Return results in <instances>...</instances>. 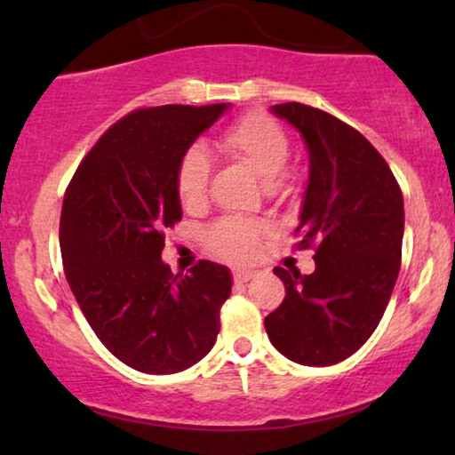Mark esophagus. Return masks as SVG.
I'll return each instance as SVG.
<instances>
[{
  "label": "esophagus",
  "mask_w": 455,
  "mask_h": 455,
  "mask_svg": "<svg viewBox=\"0 0 455 455\" xmlns=\"http://www.w3.org/2000/svg\"><path fill=\"white\" fill-rule=\"evenodd\" d=\"M252 275H254V271L235 269V271H234V282H235V283H246V282H251Z\"/></svg>",
  "instance_id": "esophagus-1"
}]
</instances>
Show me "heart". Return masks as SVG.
<instances>
[{
  "label": "heart",
  "instance_id": "1",
  "mask_svg": "<svg viewBox=\"0 0 455 455\" xmlns=\"http://www.w3.org/2000/svg\"><path fill=\"white\" fill-rule=\"evenodd\" d=\"M221 151L251 165L271 190L282 188L288 180L285 164L290 157V139L279 124L260 111H252L232 124L220 136ZM211 159L203 147L186 148L176 172L178 198L186 211H196L207 203ZM260 228L248 221L226 220L211 228L213 251L232 260H244L257 251Z\"/></svg>",
  "mask_w": 455,
  "mask_h": 455
}]
</instances>
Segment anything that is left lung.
Segmentation results:
<instances>
[{"mask_svg": "<svg viewBox=\"0 0 455 455\" xmlns=\"http://www.w3.org/2000/svg\"><path fill=\"white\" fill-rule=\"evenodd\" d=\"M271 114L300 132L308 148L300 248L315 246V271L273 273L285 298L265 319L271 344L304 366L352 356L387 308L402 260L403 196L387 161L358 130L302 103Z\"/></svg>", "mask_w": 455, "mask_h": 455, "instance_id": "left-lung-1", "label": "left lung"}]
</instances>
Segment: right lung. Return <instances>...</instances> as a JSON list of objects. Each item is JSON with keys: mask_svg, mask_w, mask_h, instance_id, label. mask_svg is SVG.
<instances>
[{"mask_svg": "<svg viewBox=\"0 0 455 455\" xmlns=\"http://www.w3.org/2000/svg\"><path fill=\"white\" fill-rule=\"evenodd\" d=\"M229 108L132 111L91 148L61 204V259L80 310L117 360L148 375L207 356L232 294L228 267L201 260L173 275L161 259L164 229L182 220L180 157Z\"/></svg>", "mask_w": 455, "mask_h": 455, "instance_id": "1", "label": "right lung"}]
</instances>
